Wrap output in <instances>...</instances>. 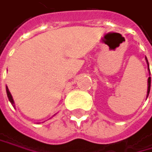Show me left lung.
Here are the masks:
<instances>
[{"label":"left lung","mask_w":152,"mask_h":152,"mask_svg":"<svg viewBox=\"0 0 152 152\" xmlns=\"http://www.w3.org/2000/svg\"><path fill=\"white\" fill-rule=\"evenodd\" d=\"M146 61H147V64H148V66H149V63H148L147 58H146ZM149 70H150V68H149ZM150 73H151V72H150ZM150 90H151V77L148 78V91H147V97H148V96H149V94H150Z\"/></svg>","instance_id":"left-lung-1"}]
</instances>
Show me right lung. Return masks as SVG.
<instances>
[{"mask_svg": "<svg viewBox=\"0 0 152 152\" xmlns=\"http://www.w3.org/2000/svg\"><path fill=\"white\" fill-rule=\"evenodd\" d=\"M6 92H7V96H8V98H9V100H10V102L12 103V105L14 107V101H13V98H12V95H11V93H10V91H9V89H8V87L6 86Z\"/></svg>", "mask_w": 152, "mask_h": 152, "instance_id": "1", "label": "right lung"}]
</instances>
